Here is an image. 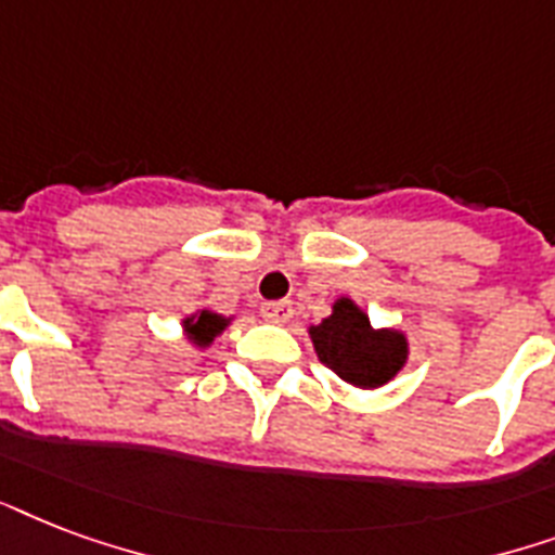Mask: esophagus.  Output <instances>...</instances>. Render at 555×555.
<instances>
[{
	"mask_svg": "<svg viewBox=\"0 0 555 555\" xmlns=\"http://www.w3.org/2000/svg\"><path fill=\"white\" fill-rule=\"evenodd\" d=\"M260 315L269 321V324H286L292 318V304L289 300H269L260 307Z\"/></svg>",
	"mask_w": 555,
	"mask_h": 555,
	"instance_id": "obj_1",
	"label": "esophagus"
}]
</instances>
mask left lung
<instances>
[{
  "mask_svg": "<svg viewBox=\"0 0 555 555\" xmlns=\"http://www.w3.org/2000/svg\"><path fill=\"white\" fill-rule=\"evenodd\" d=\"M309 341L318 362L338 379L362 390L385 388L408 362V336L397 326H373L367 312L350 295L333 300L321 324H309Z\"/></svg>",
  "mask_w": 555,
  "mask_h": 555,
  "instance_id": "left-lung-1",
  "label": "left lung"
}]
</instances>
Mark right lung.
Wrapping results in <instances>:
<instances>
[{
  "label": "right lung",
  "mask_w": 555,
  "mask_h": 555,
  "mask_svg": "<svg viewBox=\"0 0 555 555\" xmlns=\"http://www.w3.org/2000/svg\"><path fill=\"white\" fill-rule=\"evenodd\" d=\"M234 315H219L210 307H199L196 312L182 318V336L191 341L196 350H208L225 330L231 326Z\"/></svg>",
  "instance_id": "obj_1"
}]
</instances>
